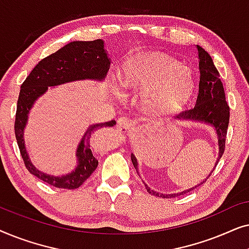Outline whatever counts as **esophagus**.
<instances>
[{
    "label": "esophagus",
    "instance_id": "esophagus-1",
    "mask_svg": "<svg viewBox=\"0 0 249 249\" xmlns=\"http://www.w3.org/2000/svg\"><path fill=\"white\" fill-rule=\"evenodd\" d=\"M130 125H131V122H130V120H129L128 118L121 117V118L118 119L117 128L119 129V130H121V131L128 130V129L130 128Z\"/></svg>",
    "mask_w": 249,
    "mask_h": 249
}]
</instances>
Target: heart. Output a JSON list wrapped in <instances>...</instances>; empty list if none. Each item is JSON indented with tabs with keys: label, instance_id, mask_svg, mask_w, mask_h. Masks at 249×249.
<instances>
[{
	"label": "heart",
	"instance_id": "b5f03b06",
	"mask_svg": "<svg viewBox=\"0 0 249 249\" xmlns=\"http://www.w3.org/2000/svg\"><path fill=\"white\" fill-rule=\"evenodd\" d=\"M121 80L128 89H149L145 104L168 113L179 107L192 93L194 77L189 68L164 54L144 53L125 62Z\"/></svg>",
	"mask_w": 249,
	"mask_h": 249
}]
</instances>
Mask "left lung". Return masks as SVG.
I'll list each match as a JSON object with an SVG mask.
<instances>
[{
  "label": "left lung",
  "instance_id": "1",
  "mask_svg": "<svg viewBox=\"0 0 249 249\" xmlns=\"http://www.w3.org/2000/svg\"><path fill=\"white\" fill-rule=\"evenodd\" d=\"M197 51H198V67H199V84H198V94H197V100L195 107L187 108L179 115H177V120H192L198 121L202 124H211L215 129L217 135V144H219V155L215 162L216 166L219 163L221 156L223 155L224 147H226V138L228 131V124H229L230 118V108L226 101V94H224V88L222 81L220 79V73L214 66L212 57L206 52L203 47L197 45ZM131 161L134 164L136 171L138 173V163L137 159L135 158L134 154H131ZM213 168L212 173L214 171ZM211 173L209 177L211 176ZM207 177L206 179H209ZM203 180L198 185L192 188L183 190V192L177 194H160L155 190L149 188V187L144 182V185L147 189V192L151 195L162 197V198H173L185 194L192 192L197 187L203 185V182L206 181Z\"/></svg>",
  "mask_w": 249,
  "mask_h": 249
}]
</instances>
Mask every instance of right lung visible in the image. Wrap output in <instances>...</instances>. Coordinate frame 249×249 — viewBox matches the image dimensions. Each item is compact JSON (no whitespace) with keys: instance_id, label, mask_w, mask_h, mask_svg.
I'll use <instances>...</instances> for the list:
<instances>
[{"instance_id":"obj_1","label":"right lung","mask_w":249,"mask_h":249,"mask_svg":"<svg viewBox=\"0 0 249 249\" xmlns=\"http://www.w3.org/2000/svg\"><path fill=\"white\" fill-rule=\"evenodd\" d=\"M110 66L111 59H108L105 52L103 40L95 39L90 42L76 40L67 44L55 53L39 61L29 76L26 78L20 87L18 104H17L15 134L20 154L27 170L32 175L56 188L76 189L83 185L96 170L98 161L91 153L89 138L97 129L114 125V120L104 124H90L88 127L77 147L76 156L78 162L76 169L62 177L47 175L35 168L27 153L23 130L28 120L30 108L33 107L37 98L46 93L49 87L85 79L103 81L110 70Z\"/></svg>"}]
</instances>
